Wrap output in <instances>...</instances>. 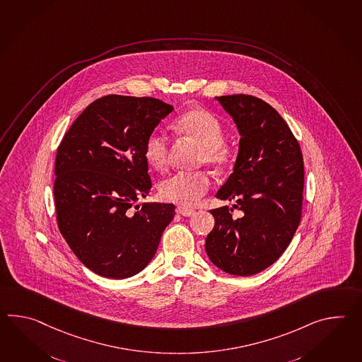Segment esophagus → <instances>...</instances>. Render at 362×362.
I'll return each mask as SVG.
<instances>
[{
	"label": "esophagus",
	"mask_w": 362,
	"mask_h": 362,
	"mask_svg": "<svg viewBox=\"0 0 362 362\" xmlns=\"http://www.w3.org/2000/svg\"><path fill=\"white\" fill-rule=\"evenodd\" d=\"M177 213L180 214V216H183V217H191V216L194 214V210L183 208V206H177Z\"/></svg>",
	"instance_id": "1"
}]
</instances>
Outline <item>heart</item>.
I'll return each instance as SVG.
<instances>
[{
  "mask_svg": "<svg viewBox=\"0 0 362 362\" xmlns=\"http://www.w3.org/2000/svg\"><path fill=\"white\" fill-rule=\"evenodd\" d=\"M179 135L200 145V161L213 168H223L233 157V145L223 139V126L214 114L205 109H191L177 117L173 124ZM146 163L156 170L168 165L169 139L161 132H151L144 141ZM210 177L205 171L177 173L162 180L160 194L163 200L180 206H193L209 191Z\"/></svg>",
  "mask_w": 362,
  "mask_h": 362,
  "instance_id": "heart-1",
  "label": "heart"
}]
</instances>
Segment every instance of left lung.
I'll return each mask as SVG.
<instances>
[{"label":"left lung","instance_id":"8db88e82","mask_svg":"<svg viewBox=\"0 0 362 362\" xmlns=\"http://www.w3.org/2000/svg\"><path fill=\"white\" fill-rule=\"evenodd\" d=\"M240 134L233 174L218 199L235 201L210 210L214 228L205 250L225 273L250 276L273 265L298 230L304 191V161L296 137L273 106L250 95L216 97ZM231 208V210H233Z\"/></svg>","mask_w":362,"mask_h":362}]
</instances>
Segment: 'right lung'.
Wrapping results in <instances>:
<instances>
[{
    "instance_id": "obj_1",
    "label": "right lung",
    "mask_w": 362,
    "mask_h": 362,
    "mask_svg": "<svg viewBox=\"0 0 362 362\" xmlns=\"http://www.w3.org/2000/svg\"><path fill=\"white\" fill-rule=\"evenodd\" d=\"M174 110L153 97L97 98L75 119L57 149V223L75 256L105 278L140 273L154 257L175 216L173 204L145 202L152 182L144 141Z\"/></svg>"
}]
</instances>
